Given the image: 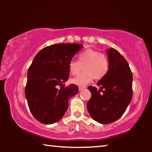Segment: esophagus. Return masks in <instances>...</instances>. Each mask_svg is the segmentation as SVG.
<instances>
[{
    "instance_id": "obj_1",
    "label": "esophagus",
    "mask_w": 152,
    "mask_h": 152,
    "mask_svg": "<svg viewBox=\"0 0 152 152\" xmlns=\"http://www.w3.org/2000/svg\"><path fill=\"white\" fill-rule=\"evenodd\" d=\"M84 88H86V86H78V89H79L80 91H82V90L84 89Z\"/></svg>"
}]
</instances>
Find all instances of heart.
I'll use <instances>...</instances> for the list:
<instances>
[{
	"instance_id": "heart-1",
	"label": "heart",
	"mask_w": 152,
	"mask_h": 152,
	"mask_svg": "<svg viewBox=\"0 0 152 152\" xmlns=\"http://www.w3.org/2000/svg\"><path fill=\"white\" fill-rule=\"evenodd\" d=\"M84 67V72L72 79L73 84L84 86L94 78L100 80L103 78L109 70V61L107 56L99 51L88 49L78 56V61L71 60L68 69L72 75H77Z\"/></svg>"
}]
</instances>
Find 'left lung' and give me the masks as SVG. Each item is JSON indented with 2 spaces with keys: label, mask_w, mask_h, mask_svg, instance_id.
Returning a JSON list of instances; mask_svg holds the SVG:
<instances>
[{
  "label": "left lung",
  "mask_w": 152,
  "mask_h": 152,
  "mask_svg": "<svg viewBox=\"0 0 152 152\" xmlns=\"http://www.w3.org/2000/svg\"><path fill=\"white\" fill-rule=\"evenodd\" d=\"M106 53L109 70L97 82L99 90L88 87L92 95L86 105L91 117L101 124H109L119 119L133 96V76L127 60L114 48L107 49Z\"/></svg>",
  "instance_id": "left-lung-1"
}]
</instances>
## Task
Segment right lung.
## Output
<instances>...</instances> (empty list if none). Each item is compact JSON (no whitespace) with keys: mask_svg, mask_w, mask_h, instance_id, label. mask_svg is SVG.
<instances>
[{"mask_svg":"<svg viewBox=\"0 0 152 152\" xmlns=\"http://www.w3.org/2000/svg\"><path fill=\"white\" fill-rule=\"evenodd\" d=\"M82 47L58 43L44 48L35 56L27 72L25 96L38 121L47 125L58 122L68 110V100L78 93L75 84L65 87L64 83L70 76L69 62Z\"/></svg>","mask_w":152,"mask_h":152,"instance_id":"add662e5","label":"right lung"}]
</instances>
